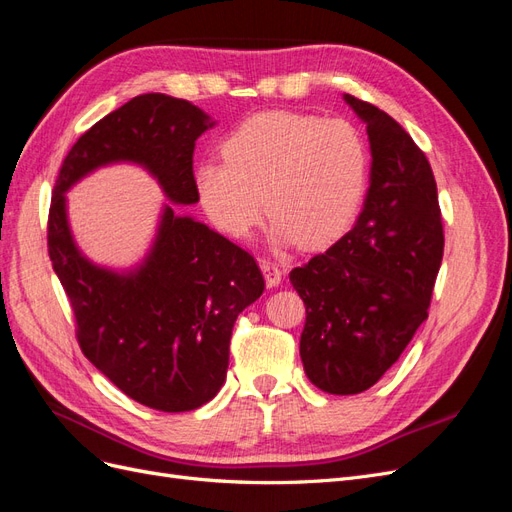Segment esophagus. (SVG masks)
<instances>
[{
    "mask_svg": "<svg viewBox=\"0 0 512 512\" xmlns=\"http://www.w3.org/2000/svg\"><path fill=\"white\" fill-rule=\"evenodd\" d=\"M260 269H262V275H265V282H267L269 288H273V286L282 282L284 271H282V265H277V262L267 260V258L260 260Z\"/></svg>",
    "mask_w": 512,
    "mask_h": 512,
    "instance_id": "34e87169",
    "label": "esophagus"
}]
</instances>
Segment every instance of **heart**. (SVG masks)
Returning a JSON list of instances; mask_svg holds the SVG:
<instances>
[{
	"mask_svg": "<svg viewBox=\"0 0 512 512\" xmlns=\"http://www.w3.org/2000/svg\"><path fill=\"white\" fill-rule=\"evenodd\" d=\"M222 158L196 166V190L230 237L250 235L267 209L277 241L322 247L352 224L367 190L365 138L342 117L254 115L226 136Z\"/></svg>",
	"mask_w": 512,
	"mask_h": 512,
	"instance_id": "1",
	"label": "heart"
}]
</instances>
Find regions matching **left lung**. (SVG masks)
I'll list each match as a JSON object with an SVG mask.
<instances>
[{
	"instance_id": "1",
	"label": "left lung",
	"mask_w": 512,
	"mask_h": 512,
	"mask_svg": "<svg viewBox=\"0 0 512 512\" xmlns=\"http://www.w3.org/2000/svg\"><path fill=\"white\" fill-rule=\"evenodd\" d=\"M367 123L371 183L354 228L290 271L305 303L301 361L320 391L374 386L427 320L444 252L438 188L429 160L399 123L344 96Z\"/></svg>"
}]
</instances>
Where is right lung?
<instances>
[{
  "label": "right lung",
  "mask_w": 512,
  "mask_h": 512,
  "mask_svg": "<svg viewBox=\"0 0 512 512\" xmlns=\"http://www.w3.org/2000/svg\"><path fill=\"white\" fill-rule=\"evenodd\" d=\"M213 121L188 100L143 94L94 123L61 162L46 245L87 359L134 401L162 412L196 410L226 380L230 335L265 280L243 247L177 207L162 213L143 267L119 275L76 250L64 192L111 162L143 164L177 205L198 203L196 138Z\"/></svg>",
  "instance_id": "obj_1"
}]
</instances>
